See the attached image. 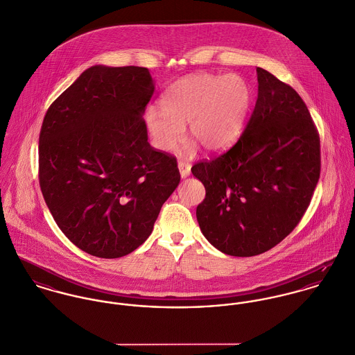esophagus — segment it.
Returning <instances> with one entry per match:
<instances>
[{
	"mask_svg": "<svg viewBox=\"0 0 355 355\" xmlns=\"http://www.w3.org/2000/svg\"><path fill=\"white\" fill-rule=\"evenodd\" d=\"M178 168H180V174L182 178H187L191 174V164L188 162H180Z\"/></svg>",
	"mask_w": 355,
	"mask_h": 355,
	"instance_id": "esophagus-1",
	"label": "esophagus"
}]
</instances>
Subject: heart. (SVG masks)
I'll list each match as a JSON object with an SVG mask.
<instances>
[{
  "label": "heart",
  "mask_w": 355,
  "mask_h": 355,
  "mask_svg": "<svg viewBox=\"0 0 355 355\" xmlns=\"http://www.w3.org/2000/svg\"><path fill=\"white\" fill-rule=\"evenodd\" d=\"M252 102L246 81L236 75L197 73L175 81L163 95L162 107H148L146 121L155 146L171 151L189 132L209 151L223 150L239 135ZM193 146L187 148L191 154Z\"/></svg>",
  "instance_id": "obj_1"
}]
</instances>
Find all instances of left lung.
<instances>
[{
  "label": "left lung",
  "instance_id": "obj_1",
  "mask_svg": "<svg viewBox=\"0 0 355 355\" xmlns=\"http://www.w3.org/2000/svg\"><path fill=\"white\" fill-rule=\"evenodd\" d=\"M259 94L242 135L226 153L197 162L205 188L198 226L220 252L250 257L276 246L300 223L320 178V136L288 84L257 68Z\"/></svg>",
  "mask_w": 355,
  "mask_h": 355
}]
</instances>
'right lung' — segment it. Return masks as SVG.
I'll return each mask as SVG.
<instances>
[{"instance_id": "right-lung-1", "label": "right lung", "mask_w": 355, "mask_h": 355, "mask_svg": "<svg viewBox=\"0 0 355 355\" xmlns=\"http://www.w3.org/2000/svg\"><path fill=\"white\" fill-rule=\"evenodd\" d=\"M153 94L147 68L95 65L43 119L40 191L61 232L88 254L137 249L180 184L175 157L148 143L143 114Z\"/></svg>"}]
</instances>
